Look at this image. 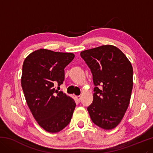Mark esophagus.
Instances as JSON below:
<instances>
[{"label": "esophagus", "mask_w": 153, "mask_h": 153, "mask_svg": "<svg viewBox=\"0 0 153 153\" xmlns=\"http://www.w3.org/2000/svg\"><path fill=\"white\" fill-rule=\"evenodd\" d=\"M76 100H77V101H78L79 102L81 101V99H82V98H81V97H80V96H77V97H76Z\"/></svg>", "instance_id": "esophagus-1"}]
</instances>
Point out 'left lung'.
Listing matches in <instances>:
<instances>
[{
	"label": "left lung",
	"instance_id": "left-lung-1",
	"mask_svg": "<svg viewBox=\"0 0 153 153\" xmlns=\"http://www.w3.org/2000/svg\"><path fill=\"white\" fill-rule=\"evenodd\" d=\"M94 84L93 101L87 109L95 125L112 129L122 120L130 101L133 68L118 48L103 45L81 52Z\"/></svg>",
	"mask_w": 153,
	"mask_h": 153
}]
</instances>
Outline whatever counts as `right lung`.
Here are the masks:
<instances>
[{"mask_svg":"<svg viewBox=\"0 0 153 153\" xmlns=\"http://www.w3.org/2000/svg\"><path fill=\"white\" fill-rule=\"evenodd\" d=\"M74 56L71 53L40 48L24 61L21 83L26 102L36 121L48 132L62 130L73 115L74 100L54 86L63 84L65 67Z\"/></svg>","mask_w":153,"mask_h":153,"instance_id":"1","label":"right lung"}]
</instances>
